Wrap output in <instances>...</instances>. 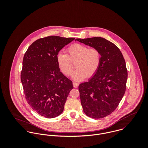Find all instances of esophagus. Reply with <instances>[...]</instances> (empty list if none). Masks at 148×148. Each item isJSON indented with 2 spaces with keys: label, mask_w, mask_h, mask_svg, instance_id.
<instances>
[{
  "label": "esophagus",
  "mask_w": 148,
  "mask_h": 148,
  "mask_svg": "<svg viewBox=\"0 0 148 148\" xmlns=\"http://www.w3.org/2000/svg\"><path fill=\"white\" fill-rule=\"evenodd\" d=\"M79 85V83H77V82H73V85L74 86V88H77Z\"/></svg>",
  "instance_id": "obj_1"
}]
</instances>
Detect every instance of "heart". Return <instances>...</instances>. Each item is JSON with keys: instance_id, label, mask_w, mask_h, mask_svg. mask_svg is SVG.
<instances>
[{"instance_id": "b5f03b06", "label": "heart", "mask_w": 148, "mask_h": 148, "mask_svg": "<svg viewBox=\"0 0 148 148\" xmlns=\"http://www.w3.org/2000/svg\"><path fill=\"white\" fill-rule=\"evenodd\" d=\"M101 61V53L98 48L82 44L72 45L66 49V54L60 53L57 56L59 68L66 76L72 74L75 64L76 69L72 75L75 80L93 76L98 71Z\"/></svg>"}]
</instances>
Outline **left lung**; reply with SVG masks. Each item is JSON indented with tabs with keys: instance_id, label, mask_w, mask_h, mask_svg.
<instances>
[{
	"instance_id": "1",
	"label": "left lung",
	"mask_w": 148,
	"mask_h": 148,
	"mask_svg": "<svg viewBox=\"0 0 148 148\" xmlns=\"http://www.w3.org/2000/svg\"><path fill=\"white\" fill-rule=\"evenodd\" d=\"M101 53L100 67L87 82L79 86L85 114L93 119H102L112 113L119 106L126 90L127 71L125 59L113 42L100 37L76 39Z\"/></svg>"
}]
</instances>
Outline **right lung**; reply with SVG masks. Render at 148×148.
<instances>
[{"label":"right lung","instance_id":"add662e5","mask_svg":"<svg viewBox=\"0 0 148 148\" xmlns=\"http://www.w3.org/2000/svg\"><path fill=\"white\" fill-rule=\"evenodd\" d=\"M75 39L49 36L33 42L25 52L21 82L25 99L33 110L46 118H53L63 111L72 82L59 68L57 56L64 47Z\"/></svg>","mask_w":148,"mask_h":148}]
</instances>
